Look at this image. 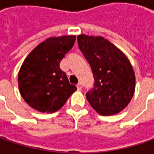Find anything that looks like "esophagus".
Returning <instances> with one entry per match:
<instances>
[{
	"label": "esophagus",
	"instance_id": "1",
	"mask_svg": "<svg viewBox=\"0 0 154 154\" xmlns=\"http://www.w3.org/2000/svg\"><path fill=\"white\" fill-rule=\"evenodd\" d=\"M77 89H78L79 91H80V90L82 89V85H81V83H78V84H77Z\"/></svg>",
	"mask_w": 154,
	"mask_h": 154
}]
</instances>
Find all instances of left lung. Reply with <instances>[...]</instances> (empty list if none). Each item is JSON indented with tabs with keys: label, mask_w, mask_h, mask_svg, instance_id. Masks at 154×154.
Here are the masks:
<instances>
[{
	"label": "left lung",
	"mask_w": 154,
	"mask_h": 154,
	"mask_svg": "<svg viewBox=\"0 0 154 154\" xmlns=\"http://www.w3.org/2000/svg\"><path fill=\"white\" fill-rule=\"evenodd\" d=\"M77 40L94 77L93 88L86 94L88 102L100 115L119 113L135 89V75L127 56L103 37L81 34Z\"/></svg>",
	"instance_id": "left-lung-1"
}]
</instances>
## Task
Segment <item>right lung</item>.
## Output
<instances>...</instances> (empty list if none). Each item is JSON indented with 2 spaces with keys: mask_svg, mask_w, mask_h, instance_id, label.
Segmentation results:
<instances>
[{
  "mask_svg": "<svg viewBox=\"0 0 154 154\" xmlns=\"http://www.w3.org/2000/svg\"><path fill=\"white\" fill-rule=\"evenodd\" d=\"M75 38L70 35L46 39L24 61L18 76L19 89L32 108L53 113L77 90L60 68V62L74 46Z\"/></svg>",
  "mask_w": 154,
  "mask_h": 154,
  "instance_id": "obj_1",
  "label": "right lung"
}]
</instances>
